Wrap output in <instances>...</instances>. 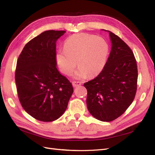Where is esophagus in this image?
Returning <instances> with one entry per match:
<instances>
[{
    "instance_id": "1",
    "label": "esophagus",
    "mask_w": 155,
    "mask_h": 155,
    "mask_svg": "<svg viewBox=\"0 0 155 155\" xmlns=\"http://www.w3.org/2000/svg\"><path fill=\"white\" fill-rule=\"evenodd\" d=\"M72 85L74 87H77L78 86H80V85L81 84V83L79 82V81H73L72 83Z\"/></svg>"
}]
</instances>
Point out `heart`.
<instances>
[{
  "label": "heart",
  "instance_id": "1",
  "mask_svg": "<svg viewBox=\"0 0 155 155\" xmlns=\"http://www.w3.org/2000/svg\"><path fill=\"white\" fill-rule=\"evenodd\" d=\"M108 52V45L100 36L79 33L68 38L64 49L58 50L56 60L61 71L66 75L71 74L77 65L74 72L75 79H84L99 74L103 69Z\"/></svg>",
  "mask_w": 155,
  "mask_h": 155
}]
</instances>
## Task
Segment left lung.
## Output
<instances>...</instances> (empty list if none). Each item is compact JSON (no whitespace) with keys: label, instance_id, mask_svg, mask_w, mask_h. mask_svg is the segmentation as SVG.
Wrapping results in <instances>:
<instances>
[{"label":"left lung","instance_id":"8db88e82","mask_svg":"<svg viewBox=\"0 0 155 155\" xmlns=\"http://www.w3.org/2000/svg\"><path fill=\"white\" fill-rule=\"evenodd\" d=\"M111 48L103 71L84 84L87 90V108L94 117L110 122L123 114L137 92L138 71L131 49L109 31Z\"/></svg>","mask_w":155,"mask_h":155}]
</instances>
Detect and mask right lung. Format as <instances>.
Segmentation results:
<instances>
[{
	"instance_id": "add662e5",
	"label": "right lung",
	"mask_w": 155,
	"mask_h": 155,
	"mask_svg": "<svg viewBox=\"0 0 155 155\" xmlns=\"http://www.w3.org/2000/svg\"><path fill=\"white\" fill-rule=\"evenodd\" d=\"M65 31L49 30L32 39L20 54L15 81L20 102L33 118L58 119L65 111L74 89L56 68V47Z\"/></svg>"
}]
</instances>
